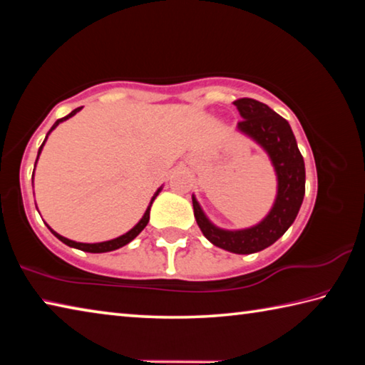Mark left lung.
<instances>
[{
    "label": "left lung",
    "instance_id": "left-lung-1",
    "mask_svg": "<svg viewBox=\"0 0 365 365\" xmlns=\"http://www.w3.org/2000/svg\"><path fill=\"white\" fill-rule=\"evenodd\" d=\"M233 104L243 117L238 122V130L257 141L274 164L279 178L275 205L261 224L245 230H222L214 227L195 196L193 211L202 235L212 245L237 255H251L274 245L294 222L304 197L306 170L292 127L282 115L267 104L251 98H240Z\"/></svg>",
    "mask_w": 365,
    "mask_h": 365
}]
</instances>
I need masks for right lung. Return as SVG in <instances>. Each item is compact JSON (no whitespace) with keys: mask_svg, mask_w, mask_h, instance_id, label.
<instances>
[{"mask_svg":"<svg viewBox=\"0 0 365 365\" xmlns=\"http://www.w3.org/2000/svg\"><path fill=\"white\" fill-rule=\"evenodd\" d=\"M82 109V108H77V109H73L72 113L69 114V115H66V117H63V119H58L56 122H54V125L51 127V130H54V128H56L61 122L63 120H66V119H69V117H72L73 114H77L78 110ZM51 130L48 132V135L51 133ZM48 135H46V138H48ZM46 138H45V141H46ZM45 141H43V145H45ZM43 145L40 146V150H38V156H40V153H41V148H43ZM38 159V158H36ZM36 164V163H35ZM160 191V188L156 191V195L153 196V200H151V202H150V206H148V209H146V212H145V215L143 217H141V220L138 222L137 225H135L130 232H127L125 235H122V237H119V238H114V240H109V242H103V243H77V242H72V240H69V238H64V237H61L59 233H56L54 230H51V228H49V230L53 232V235L56 238H59L61 242H63L64 245H67V246H71V248H77V250H82V251H86V252H108V251H114V250H119V248H122V246H125L127 243H130L132 240L137 237V235L143 230V228L148 225V222H150V209H151V205H153V201H154V197L158 196V193Z\"/></svg>","mask_w":365,"mask_h":365,"instance_id":"1","label":"right lung"}]
</instances>
